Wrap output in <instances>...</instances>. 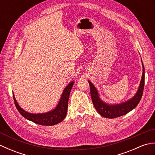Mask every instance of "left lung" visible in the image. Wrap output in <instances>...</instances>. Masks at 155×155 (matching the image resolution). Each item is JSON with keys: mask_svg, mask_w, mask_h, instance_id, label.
I'll list each match as a JSON object with an SVG mask.
<instances>
[{"mask_svg": "<svg viewBox=\"0 0 155 155\" xmlns=\"http://www.w3.org/2000/svg\"><path fill=\"white\" fill-rule=\"evenodd\" d=\"M142 64L143 68V75L139 89H138L137 93L133 98H131L130 99L128 100L126 102H124L123 103L110 104L104 103L99 97V94H98V92L96 87L94 86L93 84L90 81H88L90 85L92 101H93L94 108H96L98 113L101 116L108 118L119 117L129 113L130 111L133 110L137 106L141 98H142L144 85V68L143 62Z\"/></svg>", "mask_w": 155, "mask_h": 155, "instance_id": "1", "label": "left lung"}]
</instances>
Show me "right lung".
<instances>
[{"label": "right lung", "mask_w": 155, "mask_h": 155, "mask_svg": "<svg viewBox=\"0 0 155 155\" xmlns=\"http://www.w3.org/2000/svg\"><path fill=\"white\" fill-rule=\"evenodd\" d=\"M73 84L74 81H72L66 87L62 92L61 99L59 101L57 106L54 109L48 111L47 113L38 114L28 113L19 106L17 101H16L15 95H13L15 106L22 117L35 123L45 125V126H52V125L57 124L63 120L67 116L69 95H70Z\"/></svg>", "instance_id": "1"}]
</instances>
